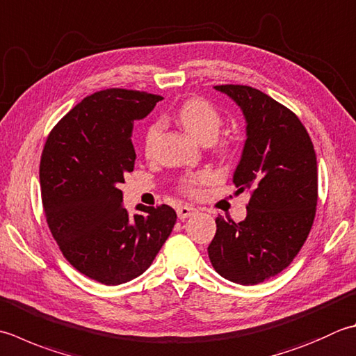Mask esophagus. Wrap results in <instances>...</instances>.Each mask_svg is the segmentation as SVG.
<instances>
[{
  "instance_id": "34e87169",
  "label": "esophagus",
  "mask_w": 356,
  "mask_h": 356,
  "mask_svg": "<svg viewBox=\"0 0 356 356\" xmlns=\"http://www.w3.org/2000/svg\"><path fill=\"white\" fill-rule=\"evenodd\" d=\"M194 213H196V208L190 207V205H182V207L177 208V218L180 220H185L186 218H191Z\"/></svg>"
}]
</instances>
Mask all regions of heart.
Returning <instances> with one entry per match:
<instances>
[{
    "mask_svg": "<svg viewBox=\"0 0 356 356\" xmlns=\"http://www.w3.org/2000/svg\"><path fill=\"white\" fill-rule=\"evenodd\" d=\"M177 118L185 131L191 137L202 143H210L216 137H218L220 127H222V115L218 109H216L210 102L204 99H191L186 100L180 109L177 111ZM159 134V124H151L145 134V152L149 154L152 151V146L156 143V138ZM224 151L232 149V145L224 142L220 145ZM211 180V174L207 171L193 172L190 176L184 177L180 180V190H182L188 196H196L200 191V186L208 184Z\"/></svg>",
    "mask_w": 356,
    "mask_h": 356,
    "instance_id": "heart-1",
    "label": "heart"
}]
</instances>
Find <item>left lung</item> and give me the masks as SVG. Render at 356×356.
Instances as JSON below:
<instances>
[{
    "mask_svg": "<svg viewBox=\"0 0 356 356\" xmlns=\"http://www.w3.org/2000/svg\"><path fill=\"white\" fill-rule=\"evenodd\" d=\"M214 89L245 117L247 140L233 182L252 197L239 224L216 219L208 256L225 280L254 285L287 268L307 239L318 202L316 154L296 114L270 95L242 85Z\"/></svg>",
    "mask_w": 356,
    "mask_h": 356,
    "instance_id": "1",
    "label": "left lung"
}]
</instances>
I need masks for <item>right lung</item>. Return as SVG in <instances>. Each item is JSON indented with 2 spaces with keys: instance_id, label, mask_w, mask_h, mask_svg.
<instances>
[{
  "instance_id": "add662e5",
  "label": "right lung",
  "mask_w": 356,
  "mask_h": 356,
  "mask_svg": "<svg viewBox=\"0 0 356 356\" xmlns=\"http://www.w3.org/2000/svg\"><path fill=\"white\" fill-rule=\"evenodd\" d=\"M160 95L104 89L83 99L55 124L40 162L41 199L49 229L74 268L104 285L140 276L172 232L168 205L124 210V172L134 170L132 127Z\"/></svg>"
}]
</instances>
